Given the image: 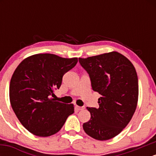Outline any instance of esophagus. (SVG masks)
Returning <instances> with one entry per match:
<instances>
[{
	"mask_svg": "<svg viewBox=\"0 0 156 156\" xmlns=\"http://www.w3.org/2000/svg\"><path fill=\"white\" fill-rule=\"evenodd\" d=\"M76 109L78 111H81V110H83L84 107H80V106H78V105H76Z\"/></svg>",
	"mask_w": 156,
	"mask_h": 156,
	"instance_id": "esophagus-1",
	"label": "esophagus"
}]
</instances>
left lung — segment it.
<instances>
[{"instance_id":"1","label":"left lung","mask_w":156,"mask_h":156,"mask_svg":"<svg viewBox=\"0 0 156 156\" xmlns=\"http://www.w3.org/2000/svg\"><path fill=\"white\" fill-rule=\"evenodd\" d=\"M78 60L89 74L92 89L101 94L99 108H87L91 119L84 123L83 128L89 136L108 140L124 129L136 108V71L131 62L117 52Z\"/></svg>"}]
</instances>
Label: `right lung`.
Returning a JSON list of instances; mask_svg holds the SVG:
<instances>
[{"label": "right lung", "instance_id": "1", "mask_svg": "<svg viewBox=\"0 0 156 156\" xmlns=\"http://www.w3.org/2000/svg\"><path fill=\"white\" fill-rule=\"evenodd\" d=\"M77 62V58L43 53L28 57L16 68L10 81L11 105L31 133L44 137L53 135L74 113L73 104L55 101L51 96L60 88L64 75Z\"/></svg>", "mask_w": 156, "mask_h": 156}]
</instances>
